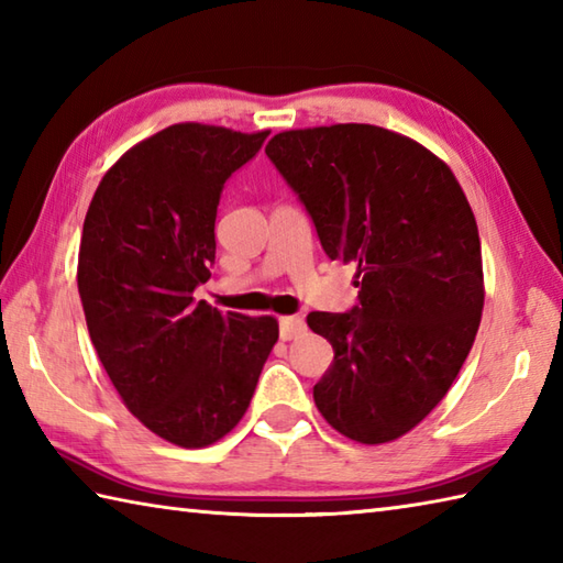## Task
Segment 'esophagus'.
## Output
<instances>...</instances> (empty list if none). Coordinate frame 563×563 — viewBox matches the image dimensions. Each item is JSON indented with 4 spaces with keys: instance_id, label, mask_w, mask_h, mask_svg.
I'll use <instances>...</instances> for the list:
<instances>
[{
    "instance_id": "34e87169",
    "label": "esophagus",
    "mask_w": 563,
    "mask_h": 563,
    "mask_svg": "<svg viewBox=\"0 0 563 563\" xmlns=\"http://www.w3.org/2000/svg\"><path fill=\"white\" fill-rule=\"evenodd\" d=\"M280 339L283 341H290V339H295V336H300L305 329H307V324H305V319L300 317V314H290V317H280Z\"/></svg>"
}]
</instances>
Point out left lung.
I'll use <instances>...</instances> for the list:
<instances>
[{
  "label": "left lung",
  "mask_w": 563,
  "mask_h": 563,
  "mask_svg": "<svg viewBox=\"0 0 563 563\" xmlns=\"http://www.w3.org/2000/svg\"><path fill=\"white\" fill-rule=\"evenodd\" d=\"M266 156L361 288L351 312L307 314L334 349L317 410L354 442H393L442 402L476 339L486 297L476 217L444 161L383 126L283 131Z\"/></svg>",
  "instance_id": "1"
}]
</instances>
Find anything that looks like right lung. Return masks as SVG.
Returning a JSON list of instances; mask_svg holds the SVG:
<instances>
[{
    "instance_id": "right-lung-1",
    "label": "right lung",
    "mask_w": 563,
    "mask_h": 563,
    "mask_svg": "<svg viewBox=\"0 0 563 563\" xmlns=\"http://www.w3.org/2000/svg\"><path fill=\"white\" fill-rule=\"evenodd\" d=\"M266 136L173 124L104 173L85 217L77 290L97 356L129 412L183 449L239 424L278 341L275 317L192 297L212 275L222 187Z\"/></svg>"
}]
</instances>
